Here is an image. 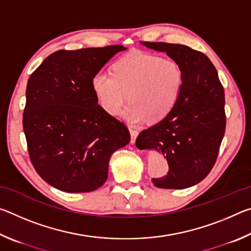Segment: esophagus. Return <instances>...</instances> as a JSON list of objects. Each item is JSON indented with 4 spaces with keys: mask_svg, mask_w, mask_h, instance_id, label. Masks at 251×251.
I'll use <instances>...</instances> for the list:
<instances>
[{
    "mask_svg": "<svg viewBox=\"0 0 251 251\" xmlns=\"http://www.w3.org/2000/svg\"><path fill=\"white\" fill-rule=\"evenodd\" d=\"M129 133H130V143L134 144L136 142V138H137L138 136V130L129 128Z\"/></svg>",
    "mask_w": 251,
    "mask_h": 251,
    "instance_id": "34e87169",
    "label": "esophagus"
}]
</instances>
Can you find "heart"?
Here are the masks:
<instances>
[{"label": "heart", "mask_w": 251, "mask_h": 251, "mask_svg": "<svg viewBox=\"0 0 251 251\" xmlns=\"http://www.w3.org/2000/svg\"><path fill=\"white\" fill-rule=\"evenodd\" d=\"M184 84V71L176 61L144 52L117 59L112 75L100 71L92 78L96 99L109 115H120L128 97L124 115L134 125L147 118L151 123L166 118L176 107Z\"/></svg>", "instance_id": "obj_1"}]
</instances>
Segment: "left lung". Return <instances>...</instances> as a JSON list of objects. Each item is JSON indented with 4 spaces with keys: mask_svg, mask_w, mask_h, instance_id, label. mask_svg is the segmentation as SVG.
<instances>
[{
    "mask_svg": "<svg viewBox=\"0 0 251 251\" xmlns=\"http://www.w3.org/2000/svg\"><path fill=\"white\" fill-rule=\"evenodd\" d=\"M165 52L181 66L184 90L176 107L163 121L144 129L139 148H154L166 157V176L152 178L158 188L182 189L206 178L217 159L226 129L224 87L205 54L181 44L143 42Z\"/></svg>",
    "mask_w": 251,
    "mask_h": 251,
    "instance_id": "1",
    "label": "left lung"
}]
</instances>
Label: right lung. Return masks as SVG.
<instances>
[{"label":"right lung","mask_w":251,"mask_h":251,"mask_svg":"<svg viewBox=\"0 0 251 251\" xmlns=\"http://www.w3.org/2000/svg\"><path fill=\"white\" fill-rule=\"evenodd\" d=\"M123 45L61 50L29 76L23 130L37 174L62 192H93L108 175L110 155L130 141L124 123L97 104L92 78Z\"/></svg>","instance_id":"add662e5"}]
</instances>
